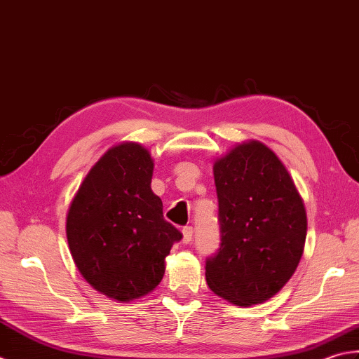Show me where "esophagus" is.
<instances>
[{
    "label": "esophagus",
    "mask_w": 359,
    "mask_h": 359,
    "mask_svg": "<svg viewBox=\"0 0 359 359\" xmlns=\"http://www.w3.org/2000/svg\"><path fill=\"white\" fill-rule=\"evenodd\" d=\"M194 238V229L190 228V226H186L184 229H182V241H184L186 245H189L190 241Z\"/></svg>",
    "instance_id": "1"
}]
</instances>
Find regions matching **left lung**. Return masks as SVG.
<instances>
[{
	"mask_svg": "<svg viewBox=\"0 0 359 359\" xmlns=\"http://www.w3.org/2000/svg\"><path fill=\"white\" fill-rule=\"evenodd\" d=\"M222 243L206 260L209 288L233 305L268 301L301 262L306 214L288 170L259 141L214 164Z\"/></svg>",
	"mask_w": 359,
	"mask_h": 359,
	"instance_id": "left-lung-1",
	"label": "left lung"
}]
</instances>
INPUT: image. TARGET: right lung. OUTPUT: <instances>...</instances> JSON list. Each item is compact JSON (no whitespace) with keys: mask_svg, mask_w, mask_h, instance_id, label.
Masks as SVG:
<instances>
[{"mask_svg":"<svg viewBox=\"0 0 359 359\" xmlns=\"http://www.w3.org/2000/svg\"><path fill=\"white\" fill-rule=\"evenodd\" d=\"M151 177L147 149L136 142L116 145L88 172L67 215L69 251L80 274L121 302L158 287L165 257L182 238L164 220Z\"/></svg>","mask_w":359,"mask_h":359,"instance_id":"add662e5","label":"right lung"}]
</instances>
